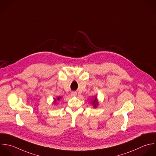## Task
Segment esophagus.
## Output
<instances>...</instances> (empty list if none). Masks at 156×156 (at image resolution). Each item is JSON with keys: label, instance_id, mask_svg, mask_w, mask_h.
Returning a JSON list of instances; mask_svg holds the SVG:
<instances>
[{"label": "esophagus", "instance_id": "esophagus-1", "mask_svg": "<svg viewBox=\"0 0 156 156\" xmlns=\"http://www.w3.org/2000/svg\"><path fill=\"white\" fill-rule=\"evenodd\" d=\"M76 95H77V94H76V92H71V95L73 96V97H75V96H76Z\"/></svg>", "mask_w": 156, "mask_h": 156}]
</instances>
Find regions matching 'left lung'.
Listing matches in <instances>:
<instances>
[{
  "label": "left lung",
  "mask_w": 156,
  "mask_h": 156,
  "mask_svg": "<svg viewBox=\"0 0 156 156\" xmlns=\"http://www.w3.org/2000/svg\"><path fill=\"white\" fill-rule=\"evenodd\" d=\"M92 103L93 104V106L95 108L97 106H98V101H97V97H95V98L92 101Z\"/></svg>",
  "instance_id": "left-lung-1"
}]
</instances>
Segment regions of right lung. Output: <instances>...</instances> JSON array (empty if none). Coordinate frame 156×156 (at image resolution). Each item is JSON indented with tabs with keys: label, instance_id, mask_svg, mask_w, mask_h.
Listing matches in <instances>:
<instances>
[{
	"label": "right lung",
	"instance_id": "obj_1",
	"mask_svg": "<svg viewBox=\"0 0 156 156\" xmlns=\"http://www.w3.org/2000/svg\"><path fill=\"white\" fill-rule=\"evenodd\" d=\"M60 98H61V97H58V98H57V99H55V100H54V101H55V103H56V100H60Z\"/></svg>",
	"mask_w": 156,
	"mask_h": 156
}]
</instances>
